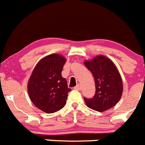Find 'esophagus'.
Returning <instances> with one entry per match:
<instances>
[{
  "mask_svg": "<svg viewBox=\"0 0 145 145\" xmlns=\"http://www.w3.org/2000/svg\"><path fill=\"white\" fill-rule=\"evenodd\" d=\"M81 88H82V87L80 84H78V85L75 87V89H76V90H78V91L81 90Z\"/></svg>",
  "mask_w": 145,
  "mask_h": 145,
  "instance_id": "obj_1",
  "label": "esophagus"
}]
</instances>
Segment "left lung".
Listing matches in <instances>:
<instances>
[{
    "instance_id": "obj_1",
    "label": "left lung",
    "mask_w": 145,
    "mask_h": 145,
    "mask_svg": "<svg viewBox=\"0 0 145 145\" xmlns=\"http://www.w3.org/2000/svg\"><path fill=\"white\" fill-rule=\"evenodd\" d=\"M87 68L91 72L96 86L92 98L84 97L86 105L98 112L106 111L116 105L123 93V82L116 65L104 56L86 61Z\"/></svg>"
}]
</instances>
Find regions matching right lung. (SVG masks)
Masks as SVG:
<instances>
[{"mask_svg":"<svg viewBox=\"0 0 145 145\" xmlns=\"http://www.w3.org/2000/svg\"><path fill=\"white\" fill-rule=\"evenodd\" d=\"M65 61V58L59 54L44 57L35 67L28 82V93L32 102L46 113H54L63 108L71 91L66 79L61 76Z\"/></svg>","mask_w":145,"mask_h":145,"instance_id":"obj_1","label":"right lung"}]
</instances>
